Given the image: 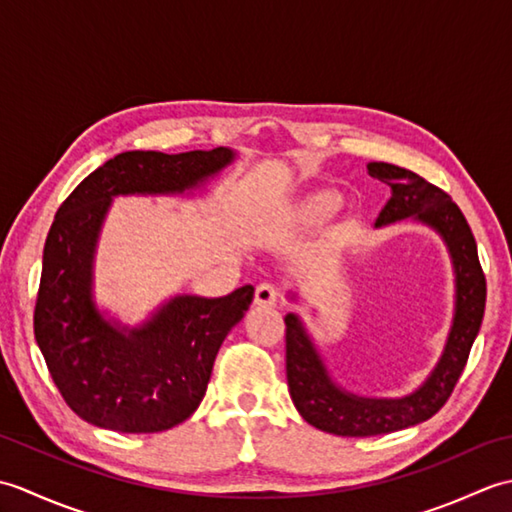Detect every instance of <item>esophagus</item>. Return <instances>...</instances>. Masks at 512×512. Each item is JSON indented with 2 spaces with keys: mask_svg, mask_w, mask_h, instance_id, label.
<instances>
[{
  "mask_svg": "<svg viewBox=\"0 0 512 512\" xmlns=\"http://www.w3.org/2000/svg\"><path fill=\"white\" fill-rule=\"evenodd\" d=\"M275 303H277V290H275V286L259 284L255 288V306L268 308V306H275Z\"/></svg>",
  "mask_w": 512,
  "mask_h": 512,
  "instance_id": "esophagus-1",
  "label": "esophagus"
}]
</instances>
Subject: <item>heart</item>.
<instances>
[{
  "instance_id": "b5f03b06",
  "label": "heart",
  "mask_w": 512,
  "mask_h": 512,
  "mask_svg": "<svg viewBox=\"0 0 512 512\" xmlns=\"http://www.w3.org/2000/svg\"><path fill=\"white\" fill-rule=\"evenodd\" d=\"M341 204V195L332 189H317L303 195V198L292 206V215L299 224H317L330 217Z\"/></svg>"
}]
</instances>
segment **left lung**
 Returning a JSON list of instances; mask_svg holds the SVG:
<instances>
[{
	"instance_id": "1",
	"label": "left lung",
	"mask_w": 512,
	"mask_h": 512,
	"mask_svg": "<svg viewBox=\"0 0 512 512\" xmlns=\"http://www.w3.org/2000/svg\"><path fill=\"white\" fill-rule=\"evenodd\" d=\"M367 171L391 187V198L380 211L376 226L413 217L444 239L455 270V314L436 369L413 394L396 400L354 396L336 385L301 319L297 314H286V378L292 402L312 427L347 438L400 431L438 413L469 361L486 306V277L475 237L449 193L418 173L389 162H369Z\"/></svg>"
}]
</instances>
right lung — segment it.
I'll return each mask as SVG.
<instances>
[{"label":"right lung","instance_id":"1","mask_svg":"<svg viewBox=\"0 0 512 512\" xmlns=\"http://www.w3.org/2000/svg\"><path fill=\"white\" fill-rule=\"evenodd\" d=\"M235 151H125L92 171L59 206L43 246L35 339L76 416L121 433H158L187 420L206 394L217 350L255 288L169 299L138 328L107 321L92 299L96 242L114 195H169L231 165Z\"/></svg>","mask_w":512,"mask_h":512}]
</instances>
